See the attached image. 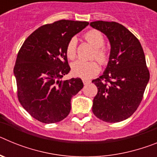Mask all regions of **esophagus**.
<instances>
[{
	"label": "esophagus",
	"instance_id": "34e87169",
	"mask_svg": "<svg viewBox=\"0 0 157 157\" xmlns=\"http://www.w3.org/2000/svg\"><path fill=\"white\" fill-rule=\"evenodd\" d=\"M83 83H84V85H88L91 82V81L90 79H86V78H83L82 79Z\"/></svg>",
	"mask_w": 157,
	"mask_h": 157
}]
</instances>
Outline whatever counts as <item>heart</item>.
<instances>
[{
  "mask_svg": "<svg viewBox=\"0 0 157 157\" xmlns=\"http://www.w3.org/2000/svg\"><path fill=\"white\" fill-rule=\"evenodd\" d=\"M85 39L95 48L93 58H95L101 65L106 66L110 61L109 51L104 47L105 38L103 34L97 30H90L84 35ZM66 55L69 59H74L77 55V39L71 37L66 45ZM72 74L82 78H90L97 75L100 71V64L97 60H77L71 65Z\"/></svg>",
  "mask_w": 157,
  "mask_h": 157,
  "instance_id": "1",
  "label": "heart"
}]
</instances>
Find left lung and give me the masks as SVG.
Masks as SVG:
<instances>
[{"instance_id": "1", "label": "left lung", "mask_w": 157, "mask_h": 157, "mask_svg": "<svg viewBox=\"0 0 157 157\" xmlns=\"http://www.w3.org/2000/svg\"><path fill=\"white\" fill-rule=\"evenodd\" d=\"M90 26L104 33L111 44L110 61L105 73L92 81L98 87L93 112L107 123L121 122L137 110L149 80L143 48L120 23L95 21Z\"/></svg>"}]
</instances>
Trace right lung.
Here are the masks:
<instances>
[{
    "label": "right lung",
    "instance_id": "right-lung-1",
    "mask_svg": "<svg viewBox=\"0 0 157 157\" xmlns=\"http://www.w3.org/2000/svg\"><path fill=\"white\" fill-rule=\"evenodd\" d=\"M88 25L66 19L43 25L19 49L14 67L18 100L35 120L55 123L70 113L71 99L83 82L80 78L60 80L71 71L65 49L69 40Z\"/></svg>",
    "mask_w": 157,
    "mask_h": 157
}]
</instances>
